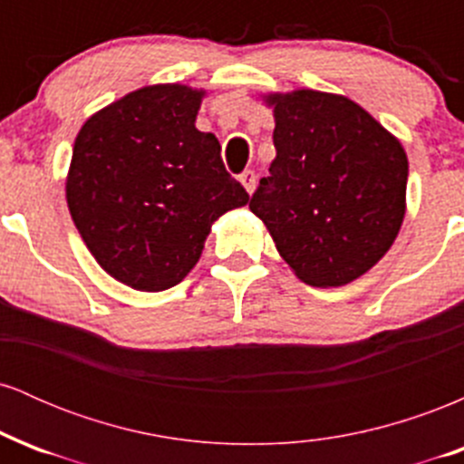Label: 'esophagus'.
<instances>
[{
  "instance_id": "34e87169",
  "label": "esophagus",
  "mask_w": 464,
  "mask_h": 464,
  "mask_svg": "<svg viewBox=\"0 0 464 464\" xmlns=\"http://www.w3.org/2000/svg\"><path fill=\"white\" fill-rule=\"evenodd\" d=\"M239 183L244 185V189H246L248 194H253V191H255V183H257V177H255L253 169H244V172L239 174Z\"/></svg>"
}]
</instances>
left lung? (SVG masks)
I'll return each instance as SVG.
<instances>
[{
    "instance_id": "1",
    "label": "left lung",
    "mask_w": 464,
    "mask_h": 464,
    "mask_svg": "<svg viewBox=\"0 0 464 464\" xmlns=\"http://www.w3.org/2000/svg\"><path fill=\"white\" fill-rule=\"evenodd\" d=\"M276 148L250 211L303 284L347 285L380 262L406 216L401 141L347 95H262Z\"/></svg>"
}]
</instances>
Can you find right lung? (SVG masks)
Wrapping results in <instances>:
<instances>
[{"label": "right lung", "instance_id": "1", "mask_svg": "<svg viewBox=\"0 0 464 464\" xmlns=\"http://www.w3.org/2000/svg\"><path fill=\"white\" fill-rule=\"evenodd\" d=\"M205 95L148 84L93 113L73 143L69 214L100 268L132 290L180 284L218 218L248 202L216 137L196 129Z\"/></svg>", "mask_w": 464, "mask_h": 464}]
</instances>
